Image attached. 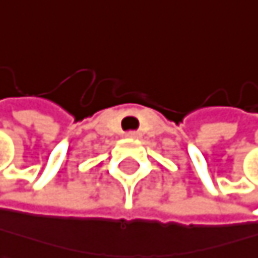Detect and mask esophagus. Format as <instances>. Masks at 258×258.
Instances as JSON below:
<instances>
[{
	"label": "esophagus",
	"instance_id": "esophagus-1",
	"mask_svg": "<svg viewBox=\"0 0 258 258\" xmlns=\"http://www.w3.org/2000/svg\"><path fill=\"white\" fill-rule=\"evenodd\" d=\"M126 138H130V139H138V138H141V133L132 132V133H128V135H126Z\"/></svg>",
	"mask_w": 258,
	"mask_h": 258
}]
</instances>
